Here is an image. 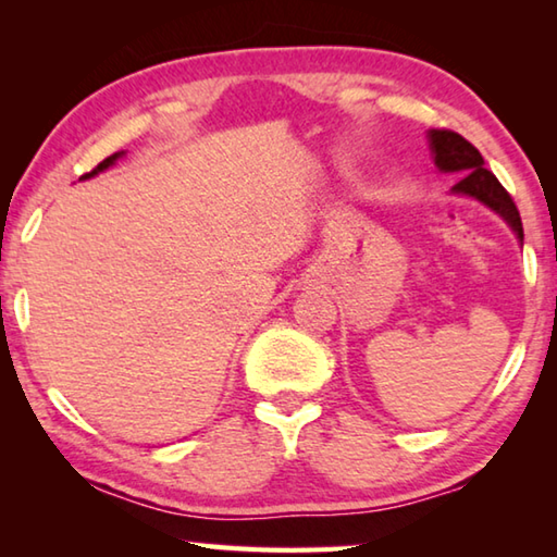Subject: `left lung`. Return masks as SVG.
<instances>
[{"mask_svg":"<svg viewBox=\"0 0 557 557\" xmlns=\"http://www.w3.org/2000/svg\"><path fill=\"white\" fill-rule=\"evenodd\" d=\"M428 143L435 166L442 174H459L461 178L451 186V194L469 196L508 223V228L516 233V238L523 245V223L511 196L498 184V178L484 166V157L479 154L474 145H469L465 137L451 129H430Z\"/></svg>","mask_w":557,"mask_h":557,"instance_id":"1","label":"left lung"}]
</instances>
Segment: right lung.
Segmentation results:
<instances>
[{
  "mask_svg": "<svg viewBox=\"0 0 557 557\" xmlns=\"http://www.w3.org/2000/svg\"><path fill=\"white\" fill-rule=\"evenodd\" d=\"M127 152H115V154H112V157H108V159H102V162L96 166V169H92V172L90 174H83L81 178H90V176H96V174H100V172H106V169H110L112 164H115L117 162V159L120 157H125Z\"/></svg>",
  "mask_w": 557,
  "mask_h": 557,
  "instance_id": "obj_1",
  "label": "right lung"
}]
</instances>
